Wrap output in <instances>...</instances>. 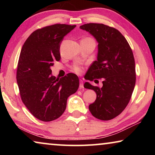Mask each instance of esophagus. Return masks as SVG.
I'll return each instance as SVG.
<instances>
[{
  "instance_id": "34e87169",
  "label": "esophagus",
  "mask_w": 155,
  "mask_h": 155,
  "mask_svg": "<svg viewBox=\"0 0 155 155\" xmlns=\"http://www.w3.org/2000/svg\"><path fill=\"white\" fill-rule=\"evenodd\" d=\"M84 88L83 87V82L82 80H80V85H79V89L80 90H83V89Z\"/></svg>"
}]
</instances>
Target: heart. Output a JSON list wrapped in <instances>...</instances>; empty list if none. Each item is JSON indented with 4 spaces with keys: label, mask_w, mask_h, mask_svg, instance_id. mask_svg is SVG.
I'll use <instances>...</instances> for the list:
<instances>
[{
    "label": "heart",
    "mask_w": 155,
    "mask_h": 155,
    "mask_svg": "<svg viewBox=\"0 0 155 155\" xmlns=\"http://www.w3.org/2000/svg\"><path fill=\"white\" fill-rule=\"evenodd\" d=\"M87 39H91L90 38H87ZM73 71L77 73V74H81L82 72V67L80 65H74L72 68Z\"/></svg>",
    "instance_id": "b5f03b06"
}]
</instances>
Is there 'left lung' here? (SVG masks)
I'll return each mask as SVG.
<instances>
[{
  "mask_svg": "<svg viewBox=\"0 0 155 155\" xmlns=\"http://www.w3.org/2000/svg\"><path fill=\"white\" fill-rule=\"evenodd\" d=\"M80 28L90 33L98 42L97 61L90 65L85 79L102 78L103 85L99 88L87 82L84 84V87L93 90L97 96L89 109L99 120L114 119L127 107L134 90L136 72L132 49L122 34L114 27L87 23Z\"/></svg>",
  "mask_w": 155,
  "mask_h": 155,
  "instance_id": "8db88e82",
  "label": "left lung"
}]
</instances>
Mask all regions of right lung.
<instances>
[{"mask_svg":"<svg viewBox=\"0 0 155 155\" xmlns=\"http://www.w3.org/2000/svg\"><path fill=\"white\" fill-rule=\"evenodd\" d=\"M76 25L56 24L38 28L31 34L21 50L16 72L22 103L34 117L51 122L61 116L67 99L79 87L75 74L59 79L51 75V66L59 61L60 44Z\"/></svg>","mask_w":155,"mask_h":155,"instance_id":"1","label":"right lung"}]
</instances>
